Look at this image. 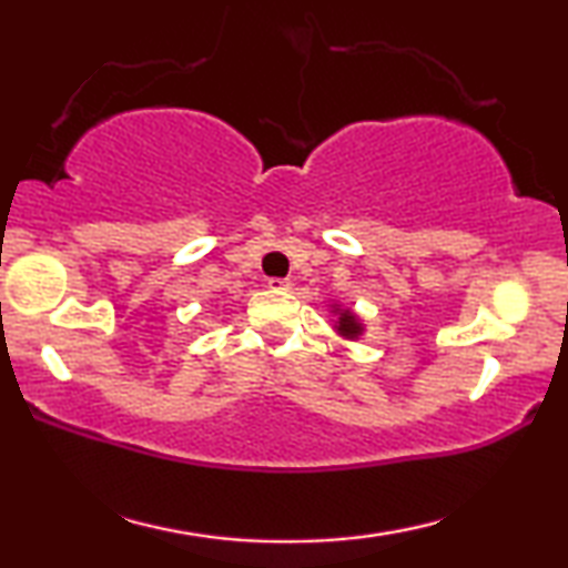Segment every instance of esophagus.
Listing matches in <instances>:
<instances>
[{
  "label": "esophagus",
  "mask_w": 568,
  "mask_h": 568,
  "mask_svg": "<svg viewBox=\"0 0 568 568\" xmlns=\"http://www.w3.org/2000/svg\"><path fill=\"white\" fill-rule=\"evenodd\" d=\"M291 281H287V277H271V281H267V287H273V291H291Z\"/></svg>",
  "instance_id": "obj_1"
}]
</instances>
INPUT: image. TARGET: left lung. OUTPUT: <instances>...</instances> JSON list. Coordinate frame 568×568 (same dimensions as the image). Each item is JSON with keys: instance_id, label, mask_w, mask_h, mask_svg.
Listing matches in <instances>:
<instances>
[{"instance_id": "8db88e82", "label": "left lung", "mask_w": 568, "mask_h": 568, "mask_svg": "<svg viewBox=\"0 0 568 568\" xmlns=\"http://www.w3.org/2000/svg\"><path fill=\"white\" fill-rule=\"evenodd\" d=\"M363 331L361 321L355 318L351 311H341V318H338V333L345 335V338H358Z\"/></svg>"}]
</instances>
